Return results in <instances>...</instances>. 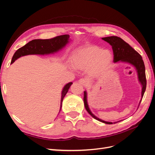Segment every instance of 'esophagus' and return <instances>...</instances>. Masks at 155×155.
Masks as SVG:
<instances>
[{
	"instance_id": "34e87169",
	"label": "esophagus",
	"mask_w": 155,
	"mask_h": 155,
	"mask_svg": "<svg viewBox=\"0 0 155 155\" xmlns=\"http://www.w3.org/2000/svg\"><path fill=\"white\" fill-rule=\"evenodd\" d=\"M79 83H80V84H81V85H83V86H87L88 84V82L87 81V79H83V78L79 79Z\"/></svg>"
}]
</instances>
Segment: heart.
<instances>
[{
  "mask_svg": "<svg viewBox=\"0 0 155 155\" xmlns=\"http://www.w3.org/2000/svg\"><path fill=\"white\" fill-rule=\"evenodd\" d=\"M113 60L110 51L102 50L94 46L80 47L74 53L72 58L73 67L80 70L89 69L93 76L104 73L111 66Z\"/></svg>",
  "mask_w": 155,
  "mask_h": 155,
  "instance_id": "heart-1",
  "label": "heart"
}]
</instances>
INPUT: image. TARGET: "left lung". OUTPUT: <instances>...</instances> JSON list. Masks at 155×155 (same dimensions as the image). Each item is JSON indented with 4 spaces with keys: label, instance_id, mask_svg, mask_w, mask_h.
Wrapping results in <instances>:
<instances>
[{
    "label": "left lung",
    "instance_id": "obj_1",
    "mask_svg": "<svg viewBox=\"0 0 155 155\" xmlns=\"http://www.w3.org/2000/svg\"><path fill=\"white\" fill-rule=\"evenodd\" d=\"M103 40L107 42L112 46V50H113V54H114V63H116L120 61L128 63L130 64L133 65L136 68L138 72V79L140 83L142 84V98L143 96L144 92L145 91V88H146L147 85V81H146V76H145V65L142 59V56L138 54L137 51L133 49L131 46L127 43L125 41H124L120 37L117 36H110V37H106L102 38ZM84 105H85V109L87 112L90 114L96 120L101 121L103 123H105L107 124H112V122H109V121H105L102 120L100 118H97L96 116L94 115L91 111L89 109V107L87 104V92H84ZM142 100H140L141 102ZM118 122V121H117ZM117 122H114L116 124Z\"/></svg>",
    "mask_w": 155,
    "mask_h": 155
}]
</instances>
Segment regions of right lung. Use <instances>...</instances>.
Segmentation results:
<instances>
[{
  "label": "right lung",
  "instance_id": "add662e5",
  "mask_svg": "<svg viewBox=\"0 0 155 155\" xmlns=\"http://www.w3.org/2000/svg\"><path fill=\"white\" fill-rule=\"evenodd\" d=\"M69 35L57 36L49 39H34L30 41L22 47L18 48L14 54L11 64L21 56L30 54H48L54 53L63 48L68 43ZM72 83L70 82L65 85L63 89L61 100V108L62 106L63 98L67 94L68 89ZM61 110V109H60Z\"/></svg>",
  "mask_w": 155,
  "mask_h": 155
}]
</instances>
